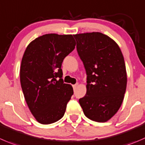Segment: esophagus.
I'll list each match as a JSON object with an SVG mask.
<instances>
[{"label": "esophagus", "instance_id": "34e87169", "mask_svg": "<svg viewBox=\"0 0 145 145\" xmlns=\"http://www.w3.org/2000/svg\"><path fill=\"white\" fill-rule=\"evenodd\" d=\"M77 86H78V84H74V85H73V88H74V91H75V90L76 89V88H77Z\"/></svg>", "mask_w": 145, "mask_h": 145}]
</instances>
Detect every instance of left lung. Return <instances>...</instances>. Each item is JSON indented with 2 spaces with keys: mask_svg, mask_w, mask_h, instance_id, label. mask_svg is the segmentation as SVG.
<instances>
[{
  "mask_svg": "<svg viewBox=\"0 0 145 145\" xmlns=\"http://www.w3.org/2000/svg\"><path fill=\"white\" fill-rule=\"evenodd\" d=\"M76 49L87 74L86 94L79 103L90 120L104 123L119 110L127 86V73L117 43L101 32L76 34Z\"/></svg>",
  "mask_w": 145,
  "mask_h": 145,
  "instance_id": "left-lung-1",
  "label": "left lung"
}]
</instances>
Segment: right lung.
<instances>
[{
	"instance_id": "obj_1",
	"label": "right lung",
	"mask_w": 145,
	"mask_h": 145,
	"mask_svg": "<svg viewBox=\"0 0 145 145\" xmlns=\"http://www.w3.org/2000/svg\"><path fill=\"white\" fill-rule=\"evenodd\" d=\"M75 46L71 35L46 34L25 50L20 70L21 87L29 110L41 124L60 120L74 93L72 86L61 78V64Z\"/></svg>"
}]
</instances>
